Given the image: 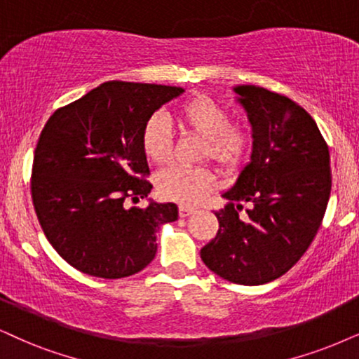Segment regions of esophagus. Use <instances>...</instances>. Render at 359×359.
<instances>
[{
	"instance_id": "obj_1",
	"label": "esophagus",
	"mask_w": 359,
	"mask_h": 359,
	"mask_svg": "<svg viewBox=\"0 0 359 359\" xmlns=\"http://www.w3.org/2000/svg\"><path fill=\"white\" fill-rule=\"evenodd\" d=\"M195 208L194 207H189V205H180L179 207V215L180 217H189L190 213H194Z\"/></svg>"
}]
</instances>
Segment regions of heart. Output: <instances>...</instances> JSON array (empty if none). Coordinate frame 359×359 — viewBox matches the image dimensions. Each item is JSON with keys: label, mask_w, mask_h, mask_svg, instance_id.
I'll return each instance as SVG.
<instances>
[{"label": "heart", "mask_w": 359, "mask_h": 359, "mask_svg": "<svg viewBox=\"0 0 359 359\" xmlns=\"http://www.w3.org/2000/svg\"><path fill=\"white\" fill-rule=\"evenodd\" d=\"M177 124L184 133L202 137L201 161L215 162L226 172L238 170L252 156V127L243 122H232V112L215 99L192 96L179 102L174 109ZM140 146L144 156L154 165H165L172 158L174 140L170 127L161 114H154L144 124ZM217 187V175L208 165L172 167L157 179V192L162 198L180 205L202 202Z\"/></svg>", "instance_id": "1"}]
</instances>
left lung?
<instances>
[{
	"label": "left lung",
	"mask_w": 359,
	"mask_h": 359,
	"mask_svg": "<svg viewBox=\"0 0 359 359\" xmlns=\"http://www.w3.org/2000/svg\"><path fill=\"white\" fill-rule=\"evenodd\" d=\"M255 142L252 161L215 213L219 232L201 250L213 273L238 285L285 275L308 250L331 192L328 144L313 117L290 99L238 86ZM245 201L251 205L240 216Z\"/></svg>",
	"instance_id": "8db88e82"
}]
</instances>
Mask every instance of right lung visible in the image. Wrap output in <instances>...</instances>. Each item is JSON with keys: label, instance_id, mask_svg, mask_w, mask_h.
I'll use <instances>...</instances> for the list:
<instances>
[{"label": "right lung", "instance_id": "obj_1", "mask_svg": "<svg viewBox=\"0 0 359 359\" xmlns=\"http://www.w3.org/2000/svg\"><path fill=\"white\" fill-rule=\"evenodd\" d=\"M182 93L109 81L54 111L41 130L33 205L49 243L76 270L124 278L154 260L158 226L179 212L175 203L129 207L152 189L140 135L149 117Z\"/></svg>", "mask_w": 359, "mask_h": 359}]
</instances>
